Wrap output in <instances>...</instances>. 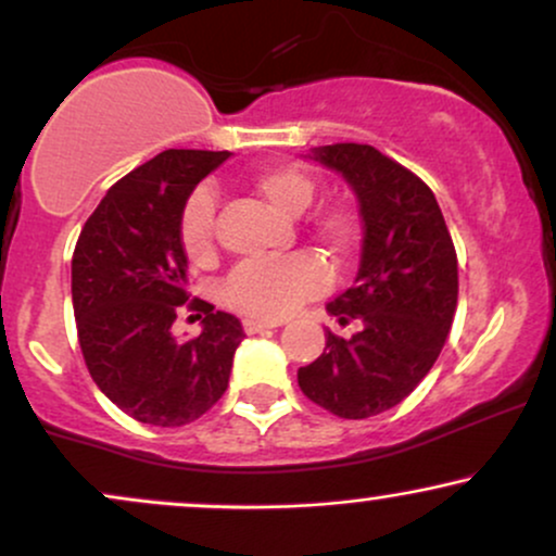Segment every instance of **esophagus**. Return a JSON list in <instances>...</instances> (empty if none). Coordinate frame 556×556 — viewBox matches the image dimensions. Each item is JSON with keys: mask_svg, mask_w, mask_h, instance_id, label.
<instances>
[{"mask_svg": "<svg viewBox=\"0 0 556 556\" xmlns=\"http://www.w3.org/2000/svg\"><path fill=\"white\" fill-rule=\"evenodd\" d=\"M277 326H282V324H279V320L243 318V329H245V333H258V331H266V329H277Z\"/></svg>", "mask_w": 556, "mask_h": 556, "instance_id": "obj_1", "label": "esophagus"}]
</instances>
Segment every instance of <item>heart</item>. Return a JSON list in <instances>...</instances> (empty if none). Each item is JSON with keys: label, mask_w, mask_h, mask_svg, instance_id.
Returning a JSON list of instances; mask_svg holds the SVG:
<instances>
[{"label": "heart", "mask_w": 556, "mask_h": 556, "mask_svg": "<svg viewBox=\"0 0 556 556\" xmlns=\"http://www.w3.org/2000/svg\"><path fill=\"white\" fill-rule=\"evenodd\" d=\"M253 189L274 210L298 217L313 202V178L298 168H269L253 178ZM313 232L333 253H346L354 245V223L339 206H326L313 217ZM180 245L197 264L214 253V197L199 189L180 214ZM329 285L324 261L313 253H292L285 258H253L238 264L223 285V300L232 311L251 318H285L305 300L320 295Z\"/></svg>", "instance_id": "obj_1"}]
</instances>
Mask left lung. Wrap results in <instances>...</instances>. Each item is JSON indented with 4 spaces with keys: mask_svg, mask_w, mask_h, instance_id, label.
<instances>
[{
    "mask_svg": "<svg viewBox=\"0 0 556 556\" xmlns=\"http://www.w3.org/2000/svg\"><path fill=\"white\" fill-rule=\"evenodd\" d=\"M305 157L350 184L365 238L354 285L326 305L359 331H326L298 383L337 417H376L409 396L443 350L458 303L456 249L427 184L376 147L326 144Z\"/></svg>",
    "mask_w": 556,
    "mask_h": 556,
    "instance_id": "obj_1",
    "label": "left lung"
}]
</instances>
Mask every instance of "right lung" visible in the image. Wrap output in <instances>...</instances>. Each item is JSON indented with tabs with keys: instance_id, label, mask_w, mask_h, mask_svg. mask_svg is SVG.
I'll return each instance as SVG.
<instances>
[{
	"instance_id": "1",
	"label": "right lung",
	"mask_w": 556,
	"mask_h": 556,
	"mask_svg": "<svg viewBox=\"0 0 556 556\" xmlns=\"http://www.w3.org/2000/svg\"><path fill=\"white\" fill-rule=\"evenodd\" d=\"M230 152L165 150L111 186L79 232L72 305L87 370L118 409L142 425L180 427L217 404L230 380L243 326L204 311L202 333L173 337L189 300L180 214Z\"/></svg>"
}]
</instances>
